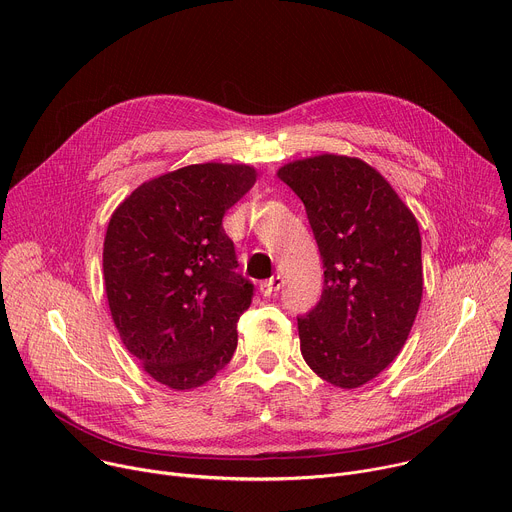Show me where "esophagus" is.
<instances>
[{
	"instance_id": "esophagus-1",
	"label": "esophagus",
	"mask_w": 512,
	"mask_h": 512,
	"mask_svg": "<svg viewBox=\"0 0 512 512\" xmlns=\"http://www.w3.org/2000/svg\"><path fill=\"white\" fill-rule=\"evenodd\" d=\"M283 285V279L279 277V275H273L271 279H267V281H263L261 283V294L263 296H271V294H275V291H279V287Z\"/></svg>"
}]
</instances>
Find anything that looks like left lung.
<instances>
[{
	"mask_svg": "<svg viewBox=\"0 0 512 512\" xmlns=\"http://www.w3.org/2000/svg\"><path fill=\"white\" fill-rule=\"evenodd\" d=\"M277 178L302 198L324 261L322 298L298 318L302 356L326 383L358 389L399 356L421 304L415 214L360 158L310 156Z\"/></svg>",
	"mask_w": 512,
	"mask_h": 512,
	"instance_id": "obj_1",
	"label": "left lung"
}]
</instances>
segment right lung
<instances>
[{
	"label": "right lung",
	"mask_w": 512,
	"mask_h": 512,
	"mask_svg": "<svg viewBox=\"0 0 512 512\" xmlns=\"http://www.w3.org/2000/svg\"><path fill=\"white\" fill-rule=\"evenodd\" d=\"M257 180L206 162L139 184L111 214L103 277L125 348L160 385L192 391L225 369L253 285L235 273L223 216Z\"/></svg>",
	"instance_id": "obj_1"
}]
</instances>
